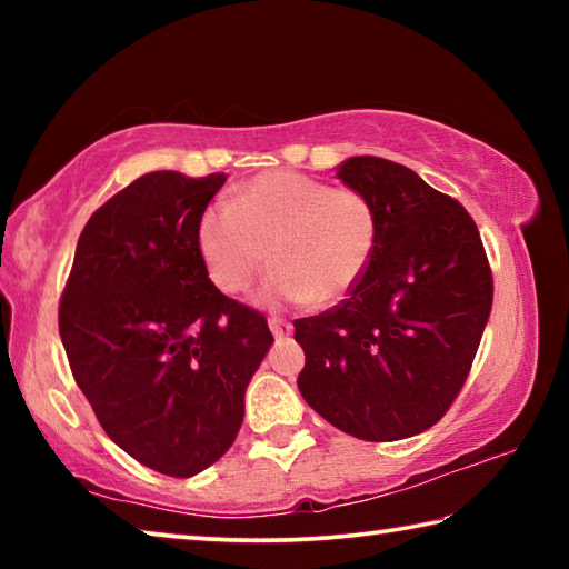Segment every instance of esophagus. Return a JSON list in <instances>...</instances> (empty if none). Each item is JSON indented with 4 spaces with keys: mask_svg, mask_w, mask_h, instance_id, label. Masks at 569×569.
<instances>
[{
    "mask_svg": "<svg viewBox=\"0 0 569 569\" xmlns=\"http://www.w3.org/2000/svg\"><path fill=\"white\" fill-rule=\"evenodd\" d=\"M268 329H271V333L276 336V339H286V336H291L293 326L283 321V319H268Z\"/></svg>",
    "mask_w": 569,
    "mask_h": 569,
    "instance_id": "obj_1",
    "label": "esophagus"
}]
</instances>
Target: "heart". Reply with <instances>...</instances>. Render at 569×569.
<instances>
[{
    "instance_id": "heart-1",
    "label": "heart",
    "mask_w": 569,
    "mask_h": 569,
    "mask_svg": "<svg viewBox=\"0 0 569 569\" xmlns=\"http://www.w3.org/2000/svg\"><path fill=\"white\" fill-rule=\"evenodd\" d=\"M379 223L369 198L293 170L261 172L240 186L230 206H210L196 240L208 276L238 293L268 261L276 266L256 303H333L359 283L377 248Z\"/></svg>"
}]
</instances>
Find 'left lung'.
<instances>
[{
  "label": "left lung",
  "instance_id": "left-lung-1",
  "mask_svg": "<svg viewBox=\"0 0 569 569\" xmlns=\"http://www.w3.org/2000/svg\"><path fill=\"white\" fill-rule=\"evenodd\" d=\"M377 210V248L349 298L298 319V391L356 439L397 441L445 417L492 311V271L475 220L399 162L336 168Z\"/></svg>",
  "mask_w": 569,
  "mask_h": 569
}]
</instances>
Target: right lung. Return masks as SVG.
<instances>
[{
	"mask_svg": "<svg viewBox=\"0 0 569 569\" xmlns=\"http://www.w3.org/2000/svg\"><path fill=\"white\" fill-rule=\"evenodd\" d=\"M226 172L158 170L110 198L77 240L60 336L77 387L140 465L192 477L238 437L273 336L220 293L196 230Z\"/></svg>",
	"mask_w": 569,
	"mask_h": 569,
	"instance_id": "obj_1",
	"label": "right lung"
}]
</instances>
